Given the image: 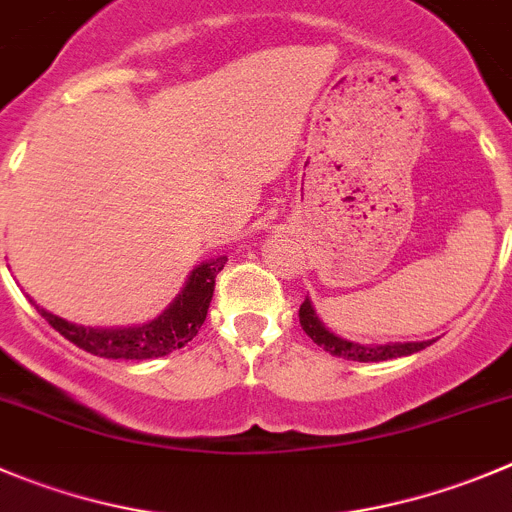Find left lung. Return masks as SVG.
I'll return each instance as SVG.
<instances>
[{"mask_svg": "<svg viewBox=\"0 0 512 512\" xmlns=\"http://www.w3.org/2000/svg\"><path fill=\"white\" fill-rule=\"evenodd\" d=\"M299 324L311 339H314L319 347H324L326 352L334 354V357L342 359H352V362H387V359H397V357H407V354H415L420 349L430 347L432 342H407V344H354L347 342V339H339L337 334H332L329 329L321 326V321L316 319L314 309H311L309 299L301 304L299 309Z\"/></svg>", "mask_w": 512, "mask_h": 512, "instance_id": "obj_1", "label": "left lung"}]
</instances>
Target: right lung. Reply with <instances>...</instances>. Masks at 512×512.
I'll return each instance as SVG.
<instances>
[{"label":"right lung","mask_w":512,"mask_h":512,"mask_svg":"<svg viewBox=\"0 0 512 512\" xmlns=\"http://www.w3.org/2000/svg\"><path fill=\"white\" fill-rule=\"evenodd\" d=\"M226 264V256L213 259L193 269L186 289L180 291L178 299L165 309L158 319L143 326H128V329H90V326H77L50 311L40 309L47 324L77 344L85 352L105 359H155L186 347L198 329L203 326L211 306L213 289H216L218 271Z\"/></svg>","instance_id":"add662e5"}]
</instances>
